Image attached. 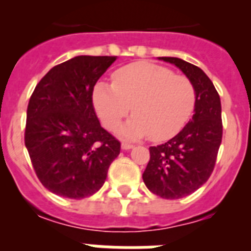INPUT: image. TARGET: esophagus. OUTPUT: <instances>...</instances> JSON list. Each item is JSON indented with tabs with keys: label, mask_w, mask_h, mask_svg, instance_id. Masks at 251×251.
I'll use <instances>...</instances> for the list:
<instances>
[{
	"label": "esophagus",
	"mask_w": 251,
	"mask_h": 251,
	"mask_svg": "<svg viewBox=\"0 0 251 251\" xmlns=\"http://www.w3.org/2000/svg\"><path fill=\"white\" fill-rule=\"evenodd\" d=\"M132 148H133V145H130V143H127V142H123V143H122V150L129 151L132 150Z\"/></svg>",
	"instance_id": "esophagus-1"
}]
</instances>
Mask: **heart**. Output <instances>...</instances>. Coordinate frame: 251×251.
Returning <instances> with one entry per match:
<instances>
[{"mask_svg": "<svg viewBox=\"0 0 251 251\" xmlns=\"http://www.w3.org/2000/svg\"><path fill=\"white\" fill-rule=\"evenodd\" d=\"M93 105L108 130H115L130 109L134 115L119 128L127 139L152 137L166 141L185 127L196 105V89L188 77L171 69L138 61L114 73L113 84L99 81Z\"/></svg>", "mask_w": 251, "mask_h": 251, "instance_id": "obj_1", "label": "heart"}]
</instances>
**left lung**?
I'll return each mask as SVG.
<instances>
[{
	"instance_id": "1",
	"label": "left lung",
	"mask_w": 251,
	"mask_h": 251,
	"mask_svg": "<svg viewBox=\"0 0 251 251\" xmlns=\"http://www.w3.org/2000/svg\"><path fill=\"white\" fill-rule=\"evenodd\" d=\"M178 68L196 89L192 119L170 141L150 147L151 158L142 175L151 192L176 200L191 195L212 174L223 139L221 101L212 81L200 68L178 57H158Z\"/></svg>"
}]
</instances>
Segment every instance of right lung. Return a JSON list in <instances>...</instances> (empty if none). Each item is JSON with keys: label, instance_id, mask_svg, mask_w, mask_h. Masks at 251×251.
Instances as JSON below:
<instances>
[{"label": "right lung", "instance_id": "obj_1", "mask_svg": "<svg viewBox=\"0 0 251 251\" xmlns=\"http://www.w3.org/2000/svg\"><path fill=\"white\" fill-rule=\"evenodd\" d=\"M115 60L73 57L50 69L31 95L25 146L40 182L52 194L75 200L92 196L121 152L92 100L94 85Z\"/></svg>", "mask_w": 251, "mask_h": 251}]
</instances>
